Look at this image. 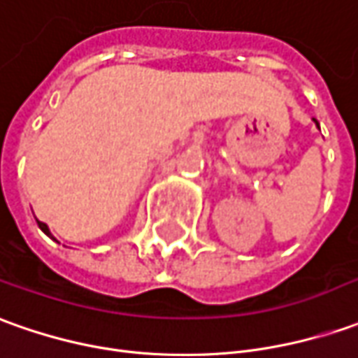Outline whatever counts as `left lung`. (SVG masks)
<instances>
[{"mask_svg":"<svg viewBox=\"0 0 358 358\" xmlns=\"http://www.w3.org/2000/svg\"><path fill=\"white\" fill-rule=\"evenodd\" d=\"M315 124H317V122H315Z\"/></svg>","mask_w":358,"mask_h":358,"instance_id":"obj_1","label":"left lung"}]
</instances>
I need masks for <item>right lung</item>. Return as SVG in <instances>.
I'll use <instances>...</instances> for the list:
<instances>
[{
  "instance_id": "add662e5",
  "label": "right lung",
  "mask_w": 358,
  "mask_h": 358,
  "mask_svg": "<svg viewBox=\"0 0 358 358\" xmlns=\"http://www.w3.org/2000/svg\"><path fill=\"white\" fill-rule=\"evenodd\" d=\"M37 224H39V229L43 230V232H45V234H47V236H49V238H52V241H55V236H52V234H50L49 227H47V224H45V222H41V220H37Z\"/></svg>"
}]
</instances>
